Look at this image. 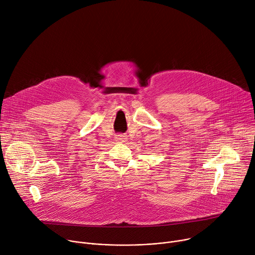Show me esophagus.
<instances>
[{
  "instance_id": "obj_1",
  "label": "esophagus",
  "mask_w": 255,
  "mask_h": 255,
  "mask_svg": "<svg viewBox=\"0 0 255 255\" xmlns=\"http://www.w3.org/2000/svg\"><path fill=\"white\" fill-rule=\"evenodd\" d=\"M127 139H128V138H127L126 135L120 134V135H117V136H116V139H115V140H116L117 142H126Z\"/></svg>"
}]
</instances>
